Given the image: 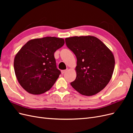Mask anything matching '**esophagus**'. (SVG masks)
Instances as JSON below:
<instances>
[{
    "label": "esophagus",
    "instance_id": "34e87169",
    "mask_svg": "<svg viewBox=\"0 0 133 133\" xmlns=\"http://www.w3.org/2000/svg\"><path fill=\"white\" fill-rule=\"evenodd\" d=\"M67 70H68V69H66V70H62V71H61V73H62V74H63L65 73V72H66V71H67Z\"/></svg>",
    "mask_w": 133,
    "mask_h": 133
}]
</instances>
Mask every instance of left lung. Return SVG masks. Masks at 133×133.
<instances>
[{
    "instance_id": "obj_1",
    "label": "left lung",
    "mask_w": 133,
    "mask_h": 133,
    "mask_svg": "<svg viewBox=\"0 0 133 133\" xmlns=\"http://www.w3.org/2000/svg\"><path fill=\"white\" fill-rule=\"evenodd\" d=\"M68 48L75 55L76 77L70 83L80 94L92 96L102 91L110 82L115 66L112 51L94 36L65 38Z\"/></svg>"
}]
</instances>
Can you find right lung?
<instances>
[{"label": "right lung", "mask_w": 133, "mask_h": 133, "mask_svg": "<svg viewBox=\"0 0 133 133\" xmlns=\"http://www.w3.org/2000/svg\"><path fill=\"white\" fill-rule=\"evenodd\" d=\"M65 42L47 37L30 40L15 55L14 68L20 85L28 92L39 95L50 89L59 78L54 54Z\"/></svg>", "instance_id": "1"}]
</instances>
